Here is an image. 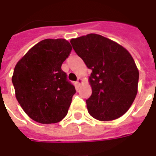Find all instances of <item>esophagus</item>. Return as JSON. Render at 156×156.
<instances>
[{"label":"esophagus","instance_id":"34e87169","mask_svg":"<svg viewBox=\"0 0 156 156\" xmlns=\"http://www.w3.org/2000/svg\"><path fill=\"white\" fill-rule=\"evenodd\" d=\"M82 82H83V81H82V78H78V81H77V83H78V86H80V85H82Z\"/></svg>","mask_w":156,"mask_h":156}]
</instances>
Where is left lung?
I'll list each match as a JSON object with an SVG mask.
<instances>
[{
	"mask_svg": "<svg viewBox=\"0 0 156 156\" xmlns=\"http://www.w3.org/2000/svg\"><path fill=\"white\" fill-rule=\"evenodd\" d=\"M73 49L88 69L91 96L87 99L90 115L99 121L122 116L138 92L139 69L128 50L119 43L95 34L70 40Z\"/></svg>",
	"mask_w": 156,
	"mask_h": 156,
	"instance_id": "left-lung-1",
	"label": "left lung"
}]
</instances>
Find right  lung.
Wrapping results in <instances>:
<instances>
[{
	"label": "right lung",
	"mask_w": 156,
	"mask_h": 156,
	"mask_svg": "<svg viewBox=\"0 0 156 156\" xmlns=\"http://www.w3.org/2000/svg\"><path fill=\"white\" fill-rule=\"evenodd\" d=\"M66 39H45L15 66V96L26 115L40 123H56L66 116L75 88L62 65L71 51Z\"/></svg>",
	"instance_id": "right-lung-1"
}]
</instances>
